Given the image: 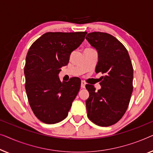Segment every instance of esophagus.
I'll list each match as a JSON object with an SVG mask.
<instances>
[{"mask_svg": "<svg viewBox=\"0 0 153 153\" xmlns=\"http://www.w3.org/2000/svg\"><path fill=\"white\" fill-rule=\"evenodd\" d=\"M85 85H86V83L85 82L82 81L81 82V87L82 88H85Z\"/></svg>", "mask_w": 153, "mask_h": 153, "instance_id": "esophagus-1", "label": "esophagus"}]
</instances>
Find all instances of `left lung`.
Instances as JSON below:
<instances>
[{
  "label": "left lung",
  "mask_w": 153,
  "mask_h": 153,
  "mask_svg": "<svg viewBox=\"0 0 153 153\" xmlns=\"http://www.w3.org/2000/svg\"><path fill=\"white\" fill-rule=\"evenodd\" d=\"M86 39L98 51L96 73H102L101 89L87 85L88 118L99 126L107 127L121 119L128 109L133 91V67L123 45L111 34L94 32Z\"/></svg>",
  "instance_id": "1"
}]
</instances>
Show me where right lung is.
<instances>
[{"mask_svg":"<svg viewBox=\"0 0 153 153\" xmlns=\"http://www.w3.org/2000/svg\"><path fill=\"white\" fill-rule=\"evenodd\" d=\"M87 32L52 33L41 36L26 55L25 91L34 115L41 121L54 124L67 117L80 88L79 77L61 82L60 68L67 65L70 55L85 39Z\"/></svg>","mask_w":153,"mask_h":153,"instance_id":"obj_1","label":"right lung"}]
</instances>
